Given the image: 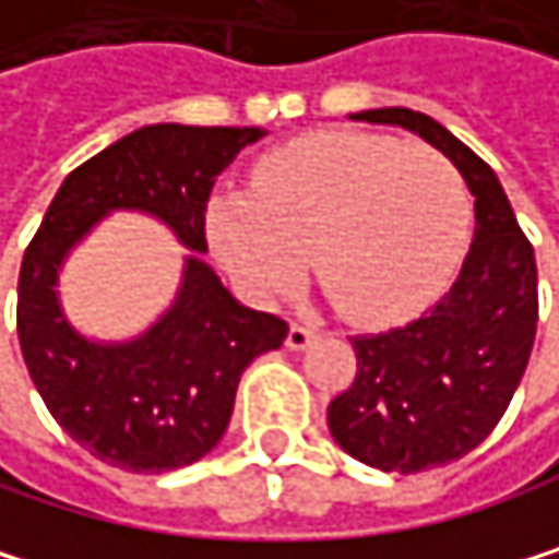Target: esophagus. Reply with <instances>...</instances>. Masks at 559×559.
I'll use <instances>...</instances> for the list:
<instances>
[{
	"label": "esophagus",
	"instance_id": "34e87169",
	"mask_svg": "<svg viewBox=\"0 0 559 559\" xmlns=\"http://www.w3.org/2000/svg\"><path fill=\"white\" fill-rule=\"evenodd\" d=\"M320 336V326H310V323H293L289 333H286V346L289 349H306L313 340Z\"/></svg>",
	"mask_w": 559,
	"mask_h": 559
}]
</instances>
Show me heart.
<instances>
[{"label": "heart", "instance_id": "heart-1", "mask_svg": "<svg viewBox=\"0 0 559 559\" xmlns=\"http://www.w3.org/2000/svg\"><path fill=\"white\" fill-rule=\"evenodd\" d=\"M469 223L460 173L430 146L377 132H317L266 156L253 197L216 192L206 236L253 296L317 280L353 323H390L427 306L453 276Z\"/></svg>", "mask_w": 559, "mask_h": 559}]
</instances>
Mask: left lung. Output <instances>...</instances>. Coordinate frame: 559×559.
<instances>
[{
    "label": "left lung",
    "instance_id": "8db88e82",
    "mask_svg": "<svg viewBox=\"0 0 559 559\" xmlns=\"http://www.w3.org/2000/svg\"><path fill=\"white\" fill-rule=\"evenodd\" d=\"M353 119L403 126L437 146L473 192L469 253L437 306L396 330L349 336L356 380L326 424L359 463L420 473L480 447L507 413L537 336V260L497 173L437 119L403 106Z\"/></svg>",
    "mask_w": 559,
    "mask_h": 559
}]
</instances>
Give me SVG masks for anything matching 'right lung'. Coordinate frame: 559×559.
I'll return each mask as SVG.
<instances>
[{
	"label": "right lung",
	"instance_id": "1",
	"mask_svg": "<svg viewBox=\"0 0 559 559\" xmlns=\"http://www.w3.org/2000/svg\"><path fill=\"white\" fill-rule=\"evenodd\" d=\"M263 135L257 126H143L66 176L19 270L22 359L52 420L96 460L166 473L206 456L233 416L242 370L280 349L289 326L239 306L206 253L216 176ZM112 209L163 218L183 245V286L170 310L126 344H96L68 326L55 280L68 249Z\"/></svg>",
	"mask_w": 559,
	"mask_h": 559
}]
</instances>
